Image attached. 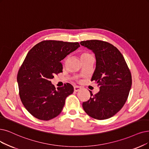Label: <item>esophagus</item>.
<instances>
[{
	"mask_svg": "<svg viewBox=\"0 0 149 149\" xmlns=\"http://www.w3.org/2000/svg\"><path fill=\"white\" fill-rule=\"evenodd\" d=\"M81 87H79V86H74V91L75 92H78L79 91V90H81Z\"/></svg>",
	"mask_w": 149,
	"mask_h": 149,
	"instance_id": "1",
	"label": "esophagus"
}]
</instances>
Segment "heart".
Segmentation results:
<instances>
[{
    "label": "heart",
    "instance_id": "obj_1",
    "mask_svg": "<svg viewBox=\"0 0 149 149\" xmlns=\"http://www.w3.org/2000/svg\"><path fill=\"white\" fill-rule=\"evenodd\" d=\"M90 55H91V54H89L88 52L84 51V52H82L81 53V58H83V57H87V56H90Z\"/></svg>",
    "mask_w": 149,
    "mask_h": 149
}]
</instances>
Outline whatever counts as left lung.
<instances>
[{
	"instance_id": "left-lung-1",
	"label": "left lung",
	"mask_w": 149,
	"mask_h": 149,
	"mask_svg": "<svg viewBox=\"0 0 149 149\" xmlns=\"http://www.w3.org/2000/svg\"><path fill=\"white\" fill-rule=\"evenodd\" d=\"M82 46L92 50L96 57V68L91 81L98 83L100 91L82 103L87 114L98 120L114 116L126 103L132 84L131 71L116 47L106 41H82Z\"/></svg>"
}]
</instances>
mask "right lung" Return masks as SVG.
<instances>
[{
    "label": "right lung",
    "instance_id": "right-lung-1",
    "mask_svg": "<svg viewBox=\"0 0 149 149\" xmlns=\"http://www.w3.org/2000/svg\"><path fill=\"white\" fill-rule=\"evenodd\" d=\"M80 46L78 42L44 40L29 51L17 75L21 102L30 114L49 120L62 112L65 99L73 93L70 83L56 88L51 79L62 72L61 61Z\"/></svg>",
    "mask_w": 149,
    "mask_h": 149
}]
</instances>
